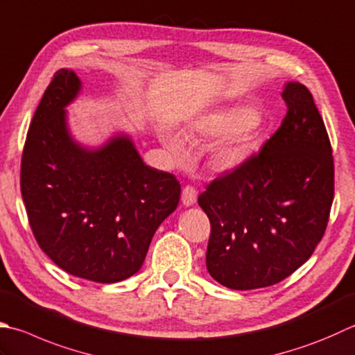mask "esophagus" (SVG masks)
<instances>
[{
  "label": "esophagus",
  "instance_id": "esophagus-1",
  "mask_svg": "<svg viewBox=\"0 0 355 355\" xmlns=\"http://www.w3.org/2000/svg\"><path fill=\"white\" fill-rule=\"evenodd\" d=\"M196 201H197V189L193 186H186L182 192V203L186 207H189L192 205H196Z\"/></svg>",
  "mask_w": 355,
  "mask_h": 355
}]
</instances>
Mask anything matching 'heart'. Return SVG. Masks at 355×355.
<instances>
[{"label": "heart", "instance_id": "b5f03b06", "mask_svg": "<svg viewBox=\"0 0 355 355\" xmlns=\"http://www.w3.org/2000/svg\"><path fill=\"white\" fill-rule=\"evenodd\" d=\"M192 130L205 140L221 138L214 149V163L218 169H232L252 154L261 130V118L249 106H229L198 116ZM158 138L172 159L186 162L189 158V146L180 132L159 128Z\"/></svg>", "mask_w": 355, "mask_h": 355}]
</instances>
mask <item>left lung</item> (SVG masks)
Listing matches in <instances>:
<instances>
[{"mask_svg":"<svg viewBox=\"0 0 355 355\" xmlns=\"http://www.w3.org/2000/svg\"><path fill=\"white\" fill-rule=\"evenodd\" d=\"M288 114L279 130L237 169L198 197L211 221L206 268L237 291L266 288L309 260L334 200L328 132L302 83L283 89Z\"/></svg>","mask_w":355,"mask_h":355,"instance_id":"1","label":"left lung"}]
</instances>
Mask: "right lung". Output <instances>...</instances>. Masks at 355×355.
Listing matches in <instances>:
<instances>
[{"mask_svg":"<svg viewBox=\"0 0 355 355\" xmlns=\"http://www.w3.org/2000/svg\"><path fill=\"white\" fill-rule=\"evenodd\" d=\"M81 80L60 69L41 98L21 159V193L32 232L55 265L96 283L140 270L158 226L177 209L178 180L143 162L130 135L76 141L66 107Z\"/></svg>","mask_w":355,"mask_h":355,"instance_id":"right-lung-1","label":"right lung"}]
</instances>
